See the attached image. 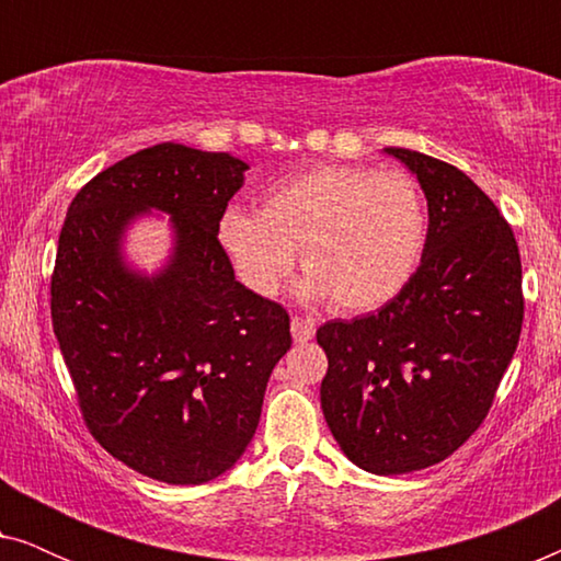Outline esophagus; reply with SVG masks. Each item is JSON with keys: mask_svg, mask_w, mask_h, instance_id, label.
Returning <instances> with one entry per match:
<instances>
[{"mask_svg": "<svg viewBox=\"0 0 561 561\" xmlns=\"http://www.w3.org/2000/svg\"><path fill=\"white\" fill-rule=\"evenodd\" d=\"M290 334L296 342H309L317 334V321L311 317H294L290 319Z\"/></svg>", "mask_w": 561, "mask_h": 561, "instance_id": "34e87169", "label": "esophagus"}]
</instances>
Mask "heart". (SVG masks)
Returning a JSON list of instances; mask_svg holds the SVG:
<instances>
[{
	"mask_svg": "<svg viewBox=\"0 0 561 561\" xmlns=\"http://www.w3.org/2000/svg\"><path fill=\"white\" fill-rule=\"evenodd\" d=\"M426 202L403 171L313 165L265 191L260 211L232 206L217 240L242 286L273 298L294 273H309L306 298H332L359 313L388 304L416 273L426 248Z\"/></svg>",
	"mask_w": 561,
	"mask_h": 561,
	"instance_id": "b5f03b06",
	"label": "heart"
}]
</instances>
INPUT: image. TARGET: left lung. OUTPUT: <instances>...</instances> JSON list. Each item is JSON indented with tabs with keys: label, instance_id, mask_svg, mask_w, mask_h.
<instances>
[{
	"label": "left lung",
	"instance_id": "8db88e82",
	"mask_svg": "<svg viewBox=\"0 0 561 561\" xmlns=\"http://www.w3.org/2000/svg\"><path fill=\"white\" fill-rule=\"evenodd\" d=\"M416 173L426 248L401 294L367 317L327 321L321 411L344 455L373 474L424 470L485 421L524 324L520 255L497 206L459 168L386 148Z\"/></svg>",
	"mask_w": 561,
	"mask_h": 561
}]
</instances>
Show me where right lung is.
Listing matches in <instances>:
<instances>
[{
  "instance_id": "1",
  "label": "right lung",
  "mask_w": 561,
  "mask_h": 561,
  "mask_svg": "<svg viewBox=\"0 0 561 561\" xmlns=\"http://www.w3.org/2000/svg\"><path fill=\"white\" fill-rule=\"evenodd\" d=\"M248 163L160 142L94 175L68 206L50 317L89 432L119 462L168 485L227 472L255 434L273 367L290 350L280 304L234 280L217 240ZM150 208L174 255L142 276L121 255Z\"/></svg>"
}]
</instances>
